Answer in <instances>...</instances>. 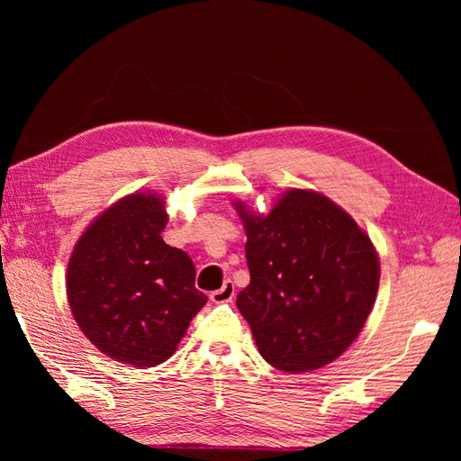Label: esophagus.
Here are the masks:
<instances>
[{
	"label": "esophagus",
	"mask_w": 461,
	"mask_h": 461,
	"mask_svg": "<svg viewBox=\"0 0 461 461\" xmlns=\"http://www.w3.org/2000/svg\"><path fill=\"white\" fill-rule=\"evenodd\" d=\"M234 292L236 290H234L232 281H225L219 290L212 292V296H209V298H212V302H215V303H227V302H232Z\"/></svg>",
	"instance_id": "34e87169"
}]
</instances>
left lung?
<instances>
[{"label": "left lung", "instance_id": "obj_1", "mask_svg": "<svg viewBox=\"0 0 461 461\" xmlns=\"http://www.w3.org/2000/svg\"><path fill=\"white\" fill-rule=\"evenodd\" d=\"M236 207L249 269L236 305L259 354L286 373L330 364L364 329L379 288L369 236L310 190H290L265 217Z\"/></svg>", "mask_w": 461, "mask_h": 461}]
</instances>
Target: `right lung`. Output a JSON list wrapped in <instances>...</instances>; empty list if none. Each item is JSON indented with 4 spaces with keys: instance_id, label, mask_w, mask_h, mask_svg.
Segmentation results:
<instances>
[{
    "instance_id": "add662e5",
    "label": "right lung",
    "mask_w": 461,
    "mask_h": 461,
    "mask_svg": "<svg viewBox=\"0 0 461 461\" xmlns=\"http://www.w3.org/2000/svg\"><path fill=\"white\" fill-rule=\"evenodd\" d=\"M163 202L131 194L80 236L68 259L67 296L88 340L121 364L169 359L207 302L186 252L165 244Z\"/></svg>"
}]
</instances>
